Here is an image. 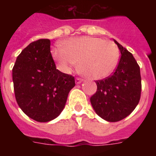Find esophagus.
<instances>
[{"mask_svg": "<svg viewBox=\"0 0 156 156\" xmlns=\"http://www.w3.org/2000/svg\"><path fill=\"white\" fill-rule=\"evenodd\" d=\"M81 82H83V79H81V78H78V77H77L76 79V84H80Z\"/></svg>", "mask_w": 156, "mask_h": 156, "instance_id": "1", "label": "esophagus"}]
</instances>
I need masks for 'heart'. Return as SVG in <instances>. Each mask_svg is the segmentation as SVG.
<instances>
[{"label": "heart", "instance_id": "obj_1", "mask_svg": "<svg viewBox=\"0 0 156 156\" xmlns=\"http://www.w3.org/2000/svg\"><path fill=\"white\" fill-rule=\"evenodd\" d=\"M59 69L69 73L79 63V69L85 76L103 79L115 70L119 58V48L112 41L96 37L70 39L66 48L58 45L53 51Z\"/></svg>", "mask_w": 156, "mask_h": 156}]
</instances>
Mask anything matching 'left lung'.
<instances>
[{
    "label": "left lung",
    "mask_w": 156,
    "mask_h": 156,
    "mask_svg": "<svg viewBox=\"0 0 156 156\" xmlns=\"http://www.w3.org/2000/svg\"><path fill=\"white\" fill-rule=\"evenodd\" d=\"M121 53L119 64L109 76L96 81L97 91L90 98L95 112L108 122H118L131 113L141 92L140 67L133 58L114 40Z\"/></svg>",
    "instance_id": "left-lung-1"
}]
</instances>
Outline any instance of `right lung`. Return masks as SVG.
Returning <instances> with one entry per match:
<instances>
[{
  "instance_id": "add662e5",
  "label": "right lung",
  "mask_w": 156,
  "mask_h": 156,
  "mask_svg": "<svg viewBox=\"0 0 156 156\" xmlns=\"http://www.w3.org/2000/svg\"><path fill=\"white\" fill-rule=\"evenodd\" d=\"M12 80L20 108L41 122H49L60 115L75 86L73 76L56 69L48 39L30 43L22 51L12 69Z\"/></svg>"
}]
</instances>
